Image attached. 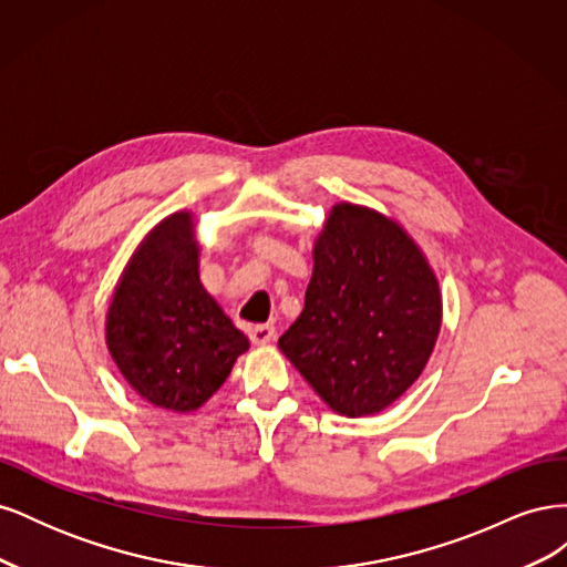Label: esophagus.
Wrapping results in <instances>:
<instances>
[{
  "instance_id": "esophagus-1",
  "label": "esophagus",
  "mask_w": 567,
  "mask_h": 567,
  "mask_svg": "<svg viewBox=\"0 0 567 567\" xmlns=\"http://www.w3.org/2000/svg\"><path fill=\"white\" fill-rule=\"evenodd\" d=\"M248 336H250L255 346H267V342L277 338V329H274L271 323H257V326H250Z\"/></svg>"
}]
</instances>
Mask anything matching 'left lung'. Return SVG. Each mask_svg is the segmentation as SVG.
I'll list each match as a JSON object with an SVG mask.
<instances>
[{
	"mask_svg": "<svg viewBox=\"0 0 567 567\" xmlns=\"http://www.w3.org/2000/svg\"><path fill=\"white\" fill-rule=\"evenodd\" d=\"M440 321L419 246L392 219L338 203L317 238L305 310L279 348L333 411L369 416L419 379Z\"/></svg>",
	"mask_w": 567,
	"mask_h": 567,
	"instance_id": "left-lung-1",
	"label": "left lung"
}]
</instances>
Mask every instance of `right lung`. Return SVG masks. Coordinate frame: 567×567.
<instances>
[{"label":"right lung","instance_id":"1","mask_svg":"<svg viewBox=\"0 0 567 567\" xmlns=\"http://www.w3.org/2000/svg\"><path fill=\"white\" fill-rule=\"evenodd\" d=\"M106 342L125 381L169 411L208 402L248 350L200 284L188 213L163 219L134 252L109 307Z\"/></svg>","mask_w":567,"mask_h":567}]
</instances>
